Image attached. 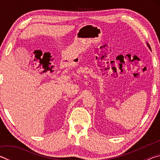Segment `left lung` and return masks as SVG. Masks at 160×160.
<instances>
[{
	"mask_svg": "<svg viewBox=\"0 0 160 160\" xmlns=\"http://www.w3.org/2000/svg\"><path fill=\"white\" fill-rule=\"evenodd\" d=\"M148 47H149V48H150V45H149V44H148ZM150 49H151V48H150Z\"/></svg>",
	"mask_w": 160,
	"mask_h": 160,
	"instance_id": "1",
	"label": "left lung"
}]
</instances>
